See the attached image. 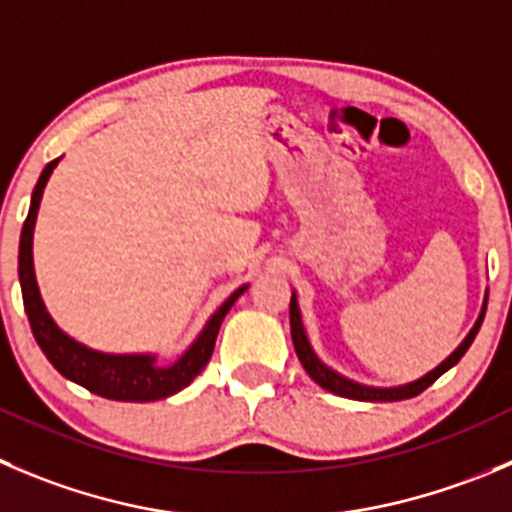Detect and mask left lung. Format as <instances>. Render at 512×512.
Returning <instances> with one entry per match:
<instances>
[{
	"instance_id": "1",
	"label": "left lung",
	"mask_w": 512,
	"mask_h": 512,
	"mask_svg": "<svg viewBox=\"0 0 512 512\" xmlns=\"http://www.w3.org/2000/svg\"><path fill=\"white\" fill-rule=\"evenodd\" d=\"M485 306H488V299H485L483 311H480L478 321H475V326L470 329V334L462 339L460 347H457L455 352H452L450 357H447L445 362L440 364V367H435L432 372H427L425 377H420L417 382L402 384V387H367V384L352 382V379L342 377L339 372H334V369L326 367V364L321 362V359L314 354L309 339H306L304 324H301V311H299V301H296V294H291V304H289L291 339H294L296 357H299V362L304 364L306 374H309V377L314 379L319 387H324L326 392H334V394H339V397H347V399H359V402H397V399H410V397H417L420 392H425V389L430 387L435 379H440L442 374L447 372V369L455 367V364L460 362L462 354L470 349V344L475 342V337H478L480 324H483V319H485Z\"/></svg>"
}]
</instances>
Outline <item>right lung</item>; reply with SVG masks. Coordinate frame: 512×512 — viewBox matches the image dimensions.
Returning <instances> with one entry per match:
<instances>
[{
    "mask_svg": "<svg viewBox=\"0 0 512 512\" xmlns=\"http://www.w3.org/2000/svg\"><path fill=\"white\" fill-rule=\"evenodd\" d=\"M57 163H60V158L47 163L45 170H42L40 180H37V186L32 191V203H29L27 221L22 226V236H19V284H22L24 311H27L34 339H37L45 357L50 359L52 367L62 377H67L70 382L80 384V387L90 389L92 394H100L105 399H118V402H153V399H165L170 394L180 392L208 364L213 347H216L221 321L226 319L228 309L236 304V299L246 291V286L236 289L223 301L221 309L208 319V324L203 326V332L186 349V354L175 359L173 364H168V367L155 364L153 354H105L95 352V349L67 337L60 326L52 321V316L47 314L45 301L40 296V286H37V279H34L32 264L34 221H37V211H40V201L42 193H45L47 180H50Z\"/></svg>",
    "mask_w": 512,
    "mask_h": 512,
    "instance_id": "obj_1",
    "label": "right lung"
}]
</instances>
